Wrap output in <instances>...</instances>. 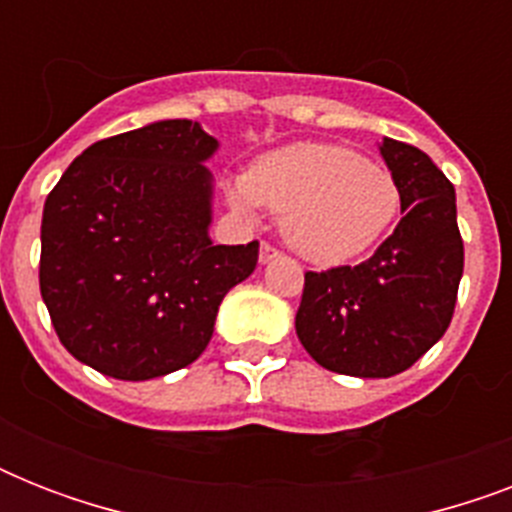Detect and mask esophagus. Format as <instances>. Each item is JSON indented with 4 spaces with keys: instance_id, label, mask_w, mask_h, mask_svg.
<instances>
[{
    "instance_id": "1",
    "label": "esophagus",
    "mask_w": 512,
    "mask_h": 512,
    "mask_svg": "<svg viewBox=\"0 0 512 512\" xmlns=\"http://www.w3.org/2000/svg\"><path fill=\"white\" fill-rule=\"evenodd\" d=\"M273 257H279V249L271 247V244H265L263 241V247H260V263H271Z\"/></svg>"
}]
</instances>
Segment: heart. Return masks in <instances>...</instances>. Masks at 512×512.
Masks as SVG:
<instances>
[{"label":"heart","instance_id":"1","mask_svg":"<svg viewBox=\"0 0 512 512\" xmlns=\"http://www.w3.org/2000/svg\"><path fill=\"white\" fill-rule=\"evenodd\" d=\"M225 196L244 217L263 207L284 215V239L297 255L340 265L382 239L401 209L396 177L332 143H295L260 156L225 180Z\"/></svg>","mask_w":512,"mask_h":512}]
</instances>
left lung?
<instances>
[{
  "instance_id": "obj_1",
  "label": "left lung",
  "mask_w": 512,
  "mask_h": 512,
  "mask_svg": "<svg viewBox=\"0 0 512 512\" xmlns=\"http://www.w3.org/2000/svg\"><path fill=\"white\" fill-rule=\"evenodd\" d=\"M401 191V223L369 260L305 273L297 337L316 364L350 377H393L428 353L452 321L465 249L454 185L428 154L382 138Z\"/></svg>"
}]
</instances>
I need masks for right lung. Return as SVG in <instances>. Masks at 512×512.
<instances>
[{
    "label": "right lung",
    "instance_id": "obj_1",
    "mask_svg": "<svg viewBox=\"0 0 512 512\" xmlns=\"http://www.w3.org/2000/svg\"><path fill=\"white\" fill-rule=\"evenodd\" d=\"M217 148L199 122L162 119L92 143L50 191L39 289L76 361L140 382L204 353L260 249L209 239Z\"/></svg>",
    "mask_w": 512,
    "mask_h": 512
}]
</instances>
